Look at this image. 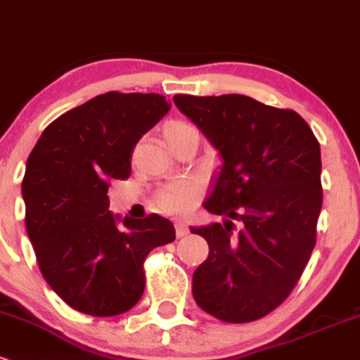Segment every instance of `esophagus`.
<instances>
[{
  "instance_id": "obj_1",
  "label": "esophagus",
  "mask_w": 360,
  "mask_h": 360,
  "mask_svg": "<svg viewBox=\"0 0 360 360\" xmlns=\"http://www.w3.org/2000/svg\"><path fill=\"white\" fill-rule=\"evenodd\" d=\"M175 229H176V237H184L188 234V227L185 224H176Z\"/></svg>"
}]
</instances>
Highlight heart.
Here are the masks:
<instances>
[{"label": "heart", "mask_w": 360, "mask_h": 360, "mask_svg": "<svg viewBox=\"0 0 360 360\" xmlns=\"http://www.w3.org/2000/svg\"><path fill=\"white\" fill-rule=\"evenodd\" d=\"M192 131H195V128L185 121H169L162 128V136H165L169 149H173V146L181 136ZM202 192H205V188L199 180L180 179L172 181V184L162 185L154 194L153 205L161 213L172 214V217H185L198 206V202L202 198Z\"/></svg>", "instance_id": "obj_1"}]
</instances>
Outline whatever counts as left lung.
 I'll use <instances>...</instances> for the list:
<instances>
[{
	"label": "left lung",
	"instance_id": "8db88e82",
	"mask_svg": "<svg viewBox=\"0 0 360 360\" xmlns=\"http://www.w3.org/2000/svg\"><path fill=\"white\" fill-rule=\"evenodd\" d=\"M173 102L224 159L205 207L227 221L191 229L210 246L192 295L220 321H257L291 295L316 246L321 147L298 112L246 95ZM234 219L243 224L236 235Z\"/></svg>",
	"mask_w": 360,
	"mask_h": 360
}]
</instances>
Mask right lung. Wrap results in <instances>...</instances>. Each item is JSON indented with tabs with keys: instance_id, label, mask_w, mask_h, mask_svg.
<instances>
[{
	"instance_id": "right-lung-1",
	"label": "right lung",
	"mask_w": 360,
	"mask_h": 360,
	"mask_svg": "<svg viewBox=\"0 0 360 360\" xmlns=\"http://www.w3.org/2000/svg\"><path fill=\"white\" fill-rule=\"evenodd\" d=\"M169 110L158 94H109L44 128L22 180L25 229L44 281L77 312L112 317L146 290L143 262L175 240L168 218L109 211L110 180L131 173L136 142Z\"/></svg>"
}]
</instances>
